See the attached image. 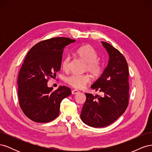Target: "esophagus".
I'll list each match as a JSON object with an SVG mask.
<instances>
[{"mask_svg": "<svg viewBox=\"0 0 152 152\" xmlns=\"http://www.w3.org/2000/svg\"><path fill=\"white\" fill-rule=\"evenodd\" d=\"M79 91L77 89H73L72 91V94H76L77 93H79Z\"/></svg>", "mask_w": 152, "mask_h": 152, "instance_id": "34e87169", "label": "esophagus"}]
</instances>
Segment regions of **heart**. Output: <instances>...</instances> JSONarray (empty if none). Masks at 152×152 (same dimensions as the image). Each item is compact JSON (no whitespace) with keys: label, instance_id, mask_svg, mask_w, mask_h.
Returning a JSON list of instances; mask_svg holds the SVG:
<instances>
[{"label":"heart","instance_id":"1","mask_svg":"<svg viewBox=\"0 0 152 152\" xmlns=\"http://www.w3.org/2000/svg\"><path fill=\"white\" fill-rule=\"evenodd\" d=\"M76 53L84 62L86 63V70L89 71L92 75L98 77L103 71V64L98 59V54L94 48L89 45H86L78 48ZM70 63V58H64L62 62V68L64 70H68ZM91 80L90 75L72 74L66 78V82L76 89H82Z\"/></svg>","mask_w":152,"mask_h":152}]
</instances>
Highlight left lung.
Segmentation results:
<instances>
[{
  "label": "left lung",
  "mask_w": 152,
  "mask_h": 152,
  "mask_svg": "<svg viewBox=\"0 0 152 152\" xmlns=\"http://www.w3.org/2000/svg\"><path fill=\"white\" fill-rule=\"evenodd\" d=\"M109 55L107 67L91 88L103 94L94 96L85 93L86 102L81 120L93 127H103L112 124L126 111L129 104V68L126 59L110 44L102 42Z\"/></svg>",
  "instance_id": "1"
}]
</instances>
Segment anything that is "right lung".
I'll return each mask as SVG.
<instances>
[{"instance_id": "1", "label": "right lung", "mask_w": 152, "mask_h": 152, "mask_svg": "<svg viewBox=\"0 0 152 152\" xmlns=\"http://www.w3.org/2000/svg\"><path fill=\"white\" fill-rule=\"evenodd\" d=\"M75 40L54 37L35 44L27 54L18 75V98L23 112L38 123L53 121L59 113L62 100L72 94L63 86L53 91L49 78L60 70L64 48Z\"/></svg>"}]
</instances>
